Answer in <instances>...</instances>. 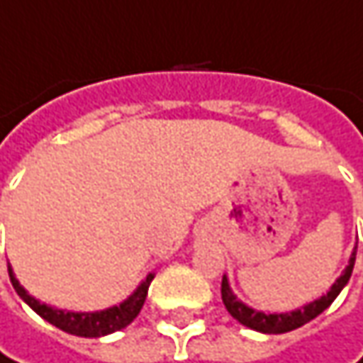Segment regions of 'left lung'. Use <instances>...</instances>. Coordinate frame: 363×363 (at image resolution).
Listing matches in <instances>:
<instances>
[{
	"label": "left lung",
	"instance_id": "left-lung-1",
	"mask_svg": "<svg viewBox=\"0 0 363 363\" xmlns=\"http://www.w3.org/2000/svg\"><path fill=\"white\" fill-rule=\"evenodd\" d=\"M355 250H357V246H355ZM355 250H353L352 259H350V265L345 267V271L341 273V277L330 286V289L325 296H320L318 300L306 304L304 308H298L294 310V312H284V314H265V312H259V310L250 308V306L242 304V302L234 296V291L230 289L228 277L224 275V279H222V300H224L225 310H228L240 325H245V327H248V329L252 330H259V333L279 335V333H288V330L300 329L302 325L310 323V320L316 318L320 312H325V310L329 308L330 304H333V300L341 294V289L347 286V281H350V277H352L353 265H355Z\"/></svg>",
	"mask_w": 363,
	"mask_h": 363
}]
</instances>
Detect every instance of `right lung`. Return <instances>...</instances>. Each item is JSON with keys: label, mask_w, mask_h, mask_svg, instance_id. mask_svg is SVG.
Returning a JSON list of instances; mask_svg holds the SVG:
<instances>
[{"label": "right lung", "mask_w": 363, "mask_h": 363, "mask_svg": "<svg viewBox=\"0 0 363 363\" xmlns=\"http://www.w3.org/2000/svg\"><path fill=\"white\" fill-rule=\"evenodd\" d=\"M8 273H10L11 286L18 291V296L38 316H43L47 323L55 325L57 329L65 330L69 335H77V337H102V335H111L115 330L125 329L127 325H131L133 318L139 314L141 306H143L150 284L154 279V273H150L125 302H121L118 306H113V308L100 310V312H65V310L51 308L47 304H40L36 298H33L26 289L20 286V281L16 279L10 265H8Z\"/></svg>", "instance_id": "add662e5"}]
</instances>
